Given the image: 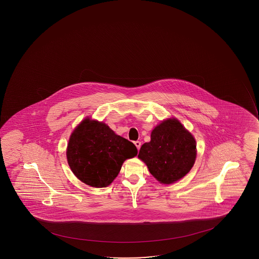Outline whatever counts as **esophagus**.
<instances>
[{"instance_id": "esophagus-1", "label": "esophagus", "mask_w": 259, "mask_h": 259, "mask_svg": "<svg viewBox=\"0 0 259 259\" xmlns=\"http://www.w3.org/2000/svg\"><path fill=\"white\" fill-rule=\"evenodd\" d=\"M134 144L136 145V147H137V149L139 150L141 148V142H139V141H136V142H134Z\"/></svg>"}]
</instances>
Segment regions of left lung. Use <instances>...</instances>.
<instances>
[{"label":"left lung","mask_w":259,"mask_h":259,"mask_svg":"<svg viewBox=\"0 0 259 259\" xmlns=\"http://www.w3.org/2000/svg\"><path fill=\"white\" fill-rule=\"evenodd\" d=\"M138 157L159 182L171 184L193 167L196 143L178 120L168 119L153 130L151 141L141 147Z\"/></svg>","instance_id":"1"}]
</instances>
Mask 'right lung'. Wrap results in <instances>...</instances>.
I'll return each instance as SVG.
<instances>
[{
	"label": "right lung",
	"mask_w": 259,
	"mask_h": 259,
	"mask_svg": "<svg viewBox=\"0 0 259 259\" xmlns=\"http://www.w3.org/2000/svg\"><path fill=\"white\" fill-rule=\"evenodd\" d=\"M137 155L134 143L117 136L107 125L85 119L73 131L67 161L76 177L94 188L113 182L126 159Z\"/></svg>",
	"instance_id": "obj_1"
}]
</instances>
